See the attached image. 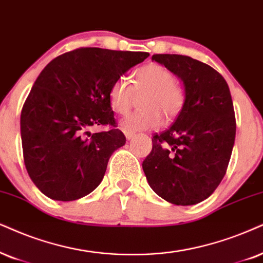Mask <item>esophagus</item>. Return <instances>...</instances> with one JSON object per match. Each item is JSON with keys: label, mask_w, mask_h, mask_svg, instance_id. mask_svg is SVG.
Instances as JSON below:
<instances>
[{"label": "esophagus", "mask_w": 263, "mask_h": 263, "mask_svg": "<svg viewBox=\"0 0 263 263\" xmlns=\"http://www.w3.org/2000/svg\"><path fill=\"white\" fill-rule=\"evenodd\" d=\"M124 134H125V137L127 139H132L136 136L135 132L132 131H128V129H124Z\"/></svg>", "instance_id": "34e87169"}]
</instances>
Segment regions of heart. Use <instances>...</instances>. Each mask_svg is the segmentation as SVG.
Listing matches in <instances>:
<instances>
[{"label": "heart", "mask_w": 263, "mask_h": 263, "mask_svg": "<svg viewBox=\"0 0 263 263\" xmlns=\"http://www.w3.org/2000/svg\"><path fill=\"white\" fill-rule=\"evenodd\" d=\"M134 92L142 95L136 111L122 121V127L128 131H142L158 127L161 124V114L172 119L179 114L184 104L182 88L175 84V76L165 66L151 63L139 68L135 74L134 91L125 79H118L111 85L109 99L112 110L124 115L131 108Z\"/></svg>", "instance_id": "heart-1"}]
</instances>
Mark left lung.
Wrapping results in <instances>:
<instances>
[{"label":"left lung","instance_id":"left-lung-1","mask_svg":"<svg viewBox=\"0 0 263 263\" xmlns=\"http://www.w3.org/2000/svg\"><path fill=\"white\" fill-rule=\"evenodd\" d=\"M183 84L184 104L174 124L153 136L142 167L151 188L175 205L208 199L224 177L235 139L229 87L210 65L179 54H154Z\"/></svg>","mask_w":263,"mask_h":263}]
</instances>
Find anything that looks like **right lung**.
Masks as SVG:
<instances>
[{
    "label": "right lung",
    "mask_w": 263,
    "mask_h": 263,
    "mask_svg": "<svg viewBox=\"0 0 263 263\" xmlns=\"http://www.w3.org/2000/svg\"><path fill=\"white\" fill-rule=\"evenodd\" d=\"M148 57L147 52L78 48L40 72L23 107L21 134L25 167L46 197L72 201L98 187L126 138L118 128L93 135L88 128L115 124L111 85Z\"/></svg>",
    "instance_id": "add662e5"
}]
</instances>
